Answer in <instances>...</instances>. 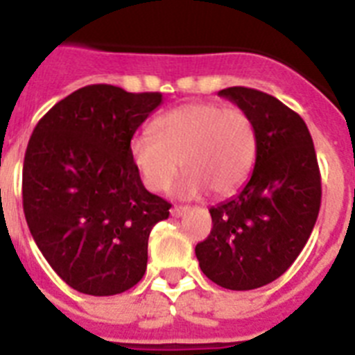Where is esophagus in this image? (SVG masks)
Segmentation results:
<instances>
[{
  "mask_svg": "<svg viewBox=\"0 0 355 355\" xmlns=\"http://www.w3.org/2000/svg\"><path fill=\"white\" fill-rule=\"evenodd\" d=\"M187 211H188L187 206H174V208H171L172 216H183Z\"/></svg>",
  "mask_w": 355,
  "mask_h": 355,
  "instance_id": "esophagus-1",
  "label": "esophagus"
}]
</instances>
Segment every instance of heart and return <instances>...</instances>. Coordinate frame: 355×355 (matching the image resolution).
Wrapping results in <instances>:
<instances>
[{
    "instance_id": "heart-1",
    "label": "heart",
    "mask_w": 355,
    "mask_h": 355,
    "mask_svg": "<svg viewBox=\"0 0 355 355\" xmlns=\"http://www.w3.org/2000/svg\"><path fill=\"white\" fill-rule=\"evenodd\" d=\"M153 133L130 142L131 162L153 192H167L183 167L180 196H199L206 188L224 196L247 180L258 153L250 115L215 103L178 106L153 122Z\"/></svg>"
}]
</instances>
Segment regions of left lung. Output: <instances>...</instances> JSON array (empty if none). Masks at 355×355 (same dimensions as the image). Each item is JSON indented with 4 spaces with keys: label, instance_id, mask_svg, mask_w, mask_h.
Listing matches in <instances>:
<instances>
[{
    "label": "left lung",
    "instance_id": "8db88e82",
    "mask_svg": "<svg viewBox=\"0 0 355 355\" xmlns=\"http://www.w3.org/2000/svg\"><path fill=\"white\" fill-rule=\"evenodd\" d=\"M252 119L258 153L238 196L209 209L213 229L197 243L202 274L225 290H254L284 274L309 240L322 200L318 162L306 122L259 90L218 92Z\"/></svg>",
    "mask_w": 355,
    "mask_h": 355
}]
</instances>
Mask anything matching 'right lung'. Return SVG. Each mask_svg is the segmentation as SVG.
<instances>
[{
	"label": "right lung",
	"mask_w": 355,
	"mask_h": 355,
	"mask_svg": "<svg viewBox=\"0 0 355 355\" xmlns=\"http://www.w3.org/2000/svg\"><path fill=\"white\" fill-rule=\"evenodd\" d=\"M162 101L159 92L89 85L56 103L31 133L24 216L44 258L80 293H122L146 274L150 229L168 218L171 205L146 190L130 142Z\"/></svg>",
	"instance_id": "1"
}]
</instances>
